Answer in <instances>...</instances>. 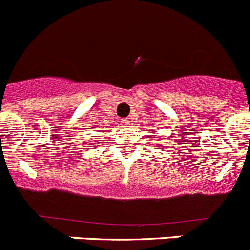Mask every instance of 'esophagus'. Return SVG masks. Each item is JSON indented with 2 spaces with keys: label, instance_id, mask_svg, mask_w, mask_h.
Segmentation results:
<instances>
[{
  "label": "esophagus",
  "instance_id": "obj_1",
  "mask_svg": "<svg viewBox=\"0 0 250 250\" xmlns=\"http://www.w3.org/2000/svg\"><path fill=\"white\" fill-rule=\"evenodd\" d=\"M129 123H130V120L127 118L121 119V125H124V126H125V125H129Z\"/></svg>",
  "mask_w": 250,
  "mask_h": 250
}]
</instances>
